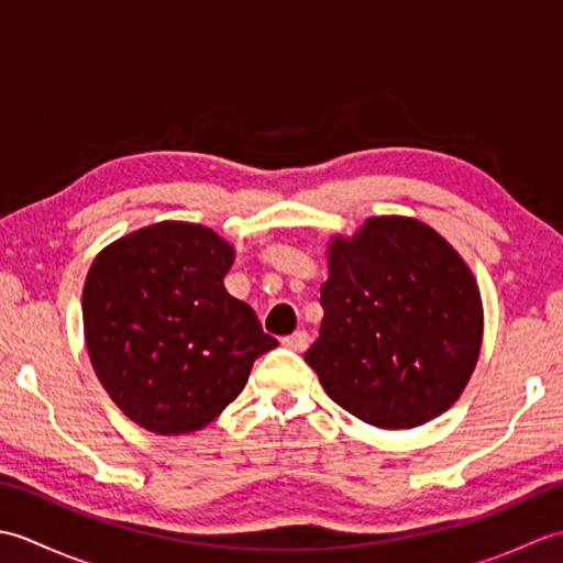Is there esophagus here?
I'll use <instances>...</instances> for the list:
<instances>
[{"mask_svg": "<svg viewBox=\"0 0 563 563\" xmlns=\"http://www.w3.org/2000/svg\"><path fill=\"white\" fill-rule=\"evenodd\" d=\"M283 345H288V349H292V351H297V353L307 351V345H309L307 331H295L292 336H285V339H283Z\"/></svg>", "mask_w": 563, "mask_h": 563, "instance_id": "obj_1", "label": "esophagus"}]
</instances>
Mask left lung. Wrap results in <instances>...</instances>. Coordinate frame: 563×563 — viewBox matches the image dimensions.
Returning <instances> with one entry per match:
<instances>
[{"label": "left lung", "instance_id": "8db88e82", "mask_svg": "<svg viewBox=\"0 0 563 563\" xmlns=\"http://www.w3.org/2000/svg\"><path fill=\"white\" fill-rule=\"evenodd\" d=\"M319 339L321 387L361 421L399 430L445 413L479 361L484 305L472 268L433 227L404 214L333 234Z\"/></svg>", "mask_w": 563, "mask_h": 563}]
</instances>
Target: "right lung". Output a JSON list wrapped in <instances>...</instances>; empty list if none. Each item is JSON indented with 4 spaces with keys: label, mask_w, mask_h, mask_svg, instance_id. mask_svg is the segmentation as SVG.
Segmentation results:
<instances>
[{
    "label": "right lung",
    "mask_w": 563,
    "mask_h": 563,
    "mask_svg": "<svg viewBox=\"0 0 563 563\" xmlns=\"http://www.w3.org/2000/svg\"><path fill=\"white\" fill-rule=\"evenodd\" d=\"M234 246L210 227L164 220L115 239L84 280L89 361L130 421L157 435L206 428L278 341L224 288Z\"/></svg>",
    "instance_id": "obj_1"
}]
</instances>
